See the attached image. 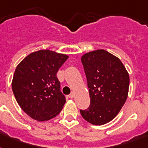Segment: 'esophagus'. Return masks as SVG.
<instances>
[{
	"label": "esophagus",
	"mask_w": 148,
	"mask_h": 148,
	"mask_svg": "<svg viewBox=\"0 0 148 148\" xmlns=\"http://www.w3.org/2000/svg\"><path fill=\"white\" fill-rule=\"evenodd\" d=\"M74 92H71V94H70V95H69V97H70V98H73V97H74Z\"/></svg>",
	"instance_id": "1"
}]
</instances>
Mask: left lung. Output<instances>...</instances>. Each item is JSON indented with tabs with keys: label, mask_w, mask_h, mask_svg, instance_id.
I'll return each mask as SVG.
<instances>
[{
	"label": "left lung",
	"mask_w": 148,
	"mask_h": 148,
	"mask_svg": "<svg viewBox=\"0 0 148 148\" xmlns=\"http://www.w3.org/2000/svg\"><path fill=\"white\" fill-rule=\"evenodd\" d=\"M81 62L90 103L88 109L80 110L81 114L90 124L103 125L114 119L125 103L129 74L119 58L104 50L85 53Z\"/></svg>",
	"instance_id": "1"
}]
</instances>
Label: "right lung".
I'll list each match as a JSON object with an SVG mask.
<instances>
[{
	"instance_id": "1",
	"label": "right lung",
	"mask_w": 148,
	"mask_h": 148,
	"mask_svg": "<svg viewBox=\"0 0 148 148\" xmlns=\"http://www.w3.org/2000/svg\"><path fill=\"white\" fill-rule=\"evenodd\" d=\"M68 56L49 50L29 54L15 70L12 90L22 110L31 118L44 121L62 110L66 97L60 91L57 73Z\"/></svg>"
}]
</instances>
